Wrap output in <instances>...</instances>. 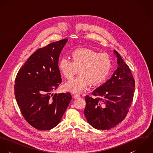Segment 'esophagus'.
I'll return each instance as SVG.
<instances>
[{"label":"esophagus","instance_id":"esophagus-1","mask_svg":"<svg viewBox=\"0 0 153 153\" xmlns=\"http://www.w3.org/2000/svg\"><path fill=\"white\" fill-rule=\"evenodd\" d=\"M80 97H81L80 95H79L78 94H74V98L75 99H78V98H79Z\"/></svg>","mask_w":153,"mask_h":153}]
</instances>
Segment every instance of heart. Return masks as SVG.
<instances>
[{
	"label": "heart",
	"mask_w": 153,
	"mask_h": 153,
	"mask_svg": "<svg viewBox=\"0 0 153 153\" xmlns=\"http://www.w3.org/2000/svg\"><path fill=\"white\" fill-rule=\"evenodd\" d=\"M71 58L72 61L62 58L58 64L61 74L68 79L72 78L79 69V75L64 84V89L66 91L81 92L87 88L89 83L92 85L100 84L109 75L111 59L106 53L82 48L74 51Z\"/></svg>",
	"instance_id": "heart-1"
}]
</instances>
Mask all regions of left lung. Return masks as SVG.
Returning a JSON list of instances; mask_svg holds the SVG:
<instances>
[{"instance_id":"1","label":"left lung","mask_w":153,"mask_h":153,"mask_svg":"<svg viewBox=\"0 0 153 153\" xmlns=\"http://www.w3.org/2000/svg\"><path fill=\"white\" fill-rule=\"evenodd\" d=\"M118 66L111 78L85 97L84 114L88 123L97 130H109L120 123L131 107L135 81L131 70L115 51Z\"/></svg>"}]
</instances>
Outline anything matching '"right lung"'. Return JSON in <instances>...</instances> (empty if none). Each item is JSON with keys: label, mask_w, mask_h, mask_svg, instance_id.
<instances>
[{"label": "right lung", "mask_w": 153, "mask_h": 153, "mask_svg": "<svg viewBox=\"0 0 153 153\" xmlns=\"http://www.w3.org/2000/svg\"><path fill=\"white\" fill-rule=\"evenodd\" d=\"M68 41L62 39L37 50L15 79V95L23 117L39 130L56 127L72 100L69 92L52 94L62 82L58 61Z\"/></svg>", "instance_id": "add662e5"}]
</instances>
